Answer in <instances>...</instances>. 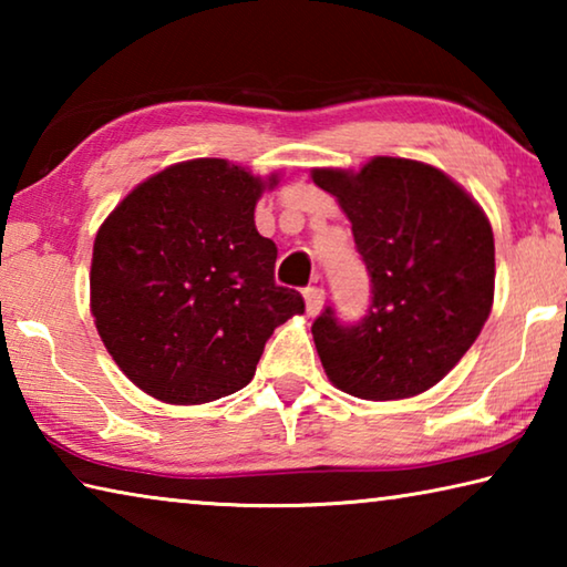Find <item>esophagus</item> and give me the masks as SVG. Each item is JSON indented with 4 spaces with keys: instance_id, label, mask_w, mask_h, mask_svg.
Segmentation results:
<instances>
[{
    "instance_id": "esophagus-1",
    "label": "esophagus",
    "mask_w": 567,
    "mask_h": 567,
    "mask_svg": "<svg viewBox=\"0 0 567 567\" xmlns=\"http://www.w3.org/2000/svg\"><path fill=\"white\" fill-rule=\"evenodd\" d=\"M302 295H305L307 315H318L322 310V302H324V290H320V287H307Z\"/></svg>"
}]
</instances>
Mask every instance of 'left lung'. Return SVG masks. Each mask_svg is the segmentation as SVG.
Listing matches in <instances>:
<instances>
[{"label": "left lung", "instance_id": "left-lung-1", "mask_svg": "<svg viewBox=\"0 0 567 567\" xmlns=\"http://www.w3.org/2000/svg\"><path fill=\"white\" fill-rule=\"evenodd\" d=\"M312 182L348 215L372 282L358 324H340L330 307L315 320L322 368L352 398H415L463 360L493 310L491 219L453 177L417 159L318 167Z\"/></svg>", "mask_w": 567, "mask_h": 567}]
</instances>
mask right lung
<instances>
[{"label": "right lung", "mask_w": 567, "mask_h": 567, "mask_svg": "<svg viewBox=\"0 0 567 567\" xmlns=\"http://www.w3.org/2000/svg\"><path fill=\"white\" fill-rule=\"evenodd\" d=\"M280 177L199 157L140 182L94 237L90 307L142 392L203 405L243 390L277 324L305 312L275 285L277 247L255 205Z\"/></svg>", "instance_id": "add662e5"}]
</instances>
